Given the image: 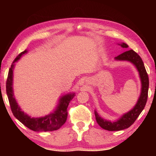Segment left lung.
Returning a JSON list of instances; mask_svg holds the SVG:
<instances>
[{
  "instance_id": "left-lung-1",
  "label": "left lung",
  "mask_w": 156,
  "mask_h": 156,
  "mask_svg": "<svg viewBox=\"0 0 156 156\" xmlns=\"http://www.w3.org/2000/svg\"><path fill=\"white\" fill-rule=\"evenodd\" d=\"M120 45L123 48H129L128 44L126 43H121ZM116 60H126L129 61L133 64L137 68L139 75L141 80L142 88L141 93L139 99L138 100L137 104L134 106L133 109L130 111L126 114L123 115L122 117L119 120L115 121V122H111L109 121H106L105 119L101 118L97 112H94L96 120H97L98 124L101 126L102 129L107 130V131H121L131 126L133 123L135 122L136 119L138 118L142 111L146 106L147 99H148V92L149 87V80L147 72L145 68L144 64L143 62L142 59L133 50H130L123 52L122 54L118 55L115 57Z\"/></svg>"
}]
</instances>
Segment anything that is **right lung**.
Masks as SVG:
<instances>
[{"instance_id":"add662e5","label":"right lung","mask_w":156,"mask_h":156,"mask_svg":"<svg viewBox=\"0 0 156 156\" xmlns=\"http://www.w3.org/2000/svg\"><path fill=\"white\" fill-rule=\"evenodd\" d=\"M27 52V50L20 52L12 62L11 67L9 69L6 81V93H7L8 101L10 108L14 116L20 121L23 125L34 131H52L59 129L67 119V107L69 102L74 97V93L69 94L62 97L59 101L57 109L53 114H50L40 118H30L24 112L20 110L18 104L13 97L12 92V70L14 63L20 58L23 55Z\"/></svg>"}]
</instances>
